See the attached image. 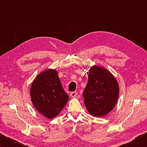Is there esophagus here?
I'll use <instances>...</instances> for the list:
<instances>
[{"label":"esophagus","instance_id":"1","mask_svg":"<svg viewBox=\"0 0 147 147\" xmlns=\"http://www.w3.org/2000/svg\"><path fill=\"white\" fill-rule=\"evenodd\" d=\"M76 96H77V92L76 91L72 92V93H71V96L72 98H75Z\"/></svg>","mask_w":147,"mask_h":147}]
</instances>
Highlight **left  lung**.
<instances>
[{"mask_svg": "<svg viewBox=\"0 0 147 147\" xmlns=\"http://www.w3.org/2000/svg\"><path fill=\"white\" fill-rule=\"evenodd\" d=\"M119 94V84L110 72L103 67H91L83 96L91 115L100 117L108 115L115 108Z\"/></svg>", "mask_w": 147, "mask_h": 147, "instance_id": "left-lung-1", "label": "left lung"}]
</instances>
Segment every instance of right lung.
Segmentation results:
<instances>
[{
  "instance_id": "add662e5",
  "label": "right lung",
  "mask_w": 147,
  "mask_h": 147,
  "mask_svg": "<svg viewBox=\"0 0 147 147\" xmlns=\"http://www.w3.org/2000/svg\"><path fill=\"white\" fill-rule=\"evenodd\" d=\"M30 94L37 110L48 119L56 117L69 100V95L62 88L58 71L49 69L34 80Z\"/></svg>"
}]
</instances>
